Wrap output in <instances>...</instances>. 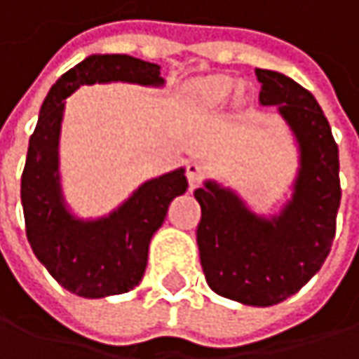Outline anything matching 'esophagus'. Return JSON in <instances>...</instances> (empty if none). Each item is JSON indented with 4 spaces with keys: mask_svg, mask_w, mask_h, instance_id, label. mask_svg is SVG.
Instances as JSON below:
<instances>
[{
    "mask_svg": "<svg viewBox=\"0 0 359 359\" xmlns=\"http://www.w3.org/2000/svg\"><path fill=\"white\" fill-rule=\"evenodd\" d=\"M184 175H187V179H189L191 189H195L201 182V179H203V175H205V166L201 164L199 160H191V162H187Z\"/></svg>",
    "mask_w": 359,
    "mask_h": 359,
    "instance_id": "obj_1",
    "label": "esophagus"
}]
</instances>
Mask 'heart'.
Segmentation results:
<instances>
[{
    "instance_id": "obj_1",
    "label": "heart",
    "mask_w": 359,
    "mask_h": 359,
    "mask_svg": "<svg viewBox=\"0 0 359 359\" xmlns=\"http://www.w3.org/2000/svg\"><path fill=\"white\" fill-rule=\"evenodd\" d=\"M231 89V81L225 79V76H211V79H205L197 83V91L201 97L209 99V101H217L229 93Z\"/></svg>"
}]
</instances>
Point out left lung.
I'll return each mask as SVG.
<instances>
[{"label": "left lung", "mask_w": 359, "mask_h": 359, "mask_svg": "<svg viewBox=\"0 0 359 359\" xmlns=\"http://www.w3.org/2000/svg\"><path fill=\"white\" fill-rule=\"evenodd\" d=\"M260 103L278 105L301 146L292 201L274 219L250 213L233 193L207 182L195 191L205 280L225 299L270 306L299 292L319 272L335 238L341 201L339 150L317 99L274 71L256 69Z\"/></svg>", "instance_id": "1"}]
</instances>
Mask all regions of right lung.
<instances>
[{"mask_svg":"<svg viewBox=\"0 0 359 359\" xmlns=\"http://www.w3.org/2000/svg\"><path fill=\"white\" fill-rule=\"evenodd\" d=\"M130 81L162 85L160 67L128 54H95L62 74L42 103L22 172L26 236L53 278L76 297L99 299L136 288L148 262V243L168 205L189 187L184 170L144 182L116 213L99 222L71 217L60 201L56 146L65 99L81 85Z\"/></svg>","mask_w":359,"mask_h":359,"instance_id":"add662e5","label":"right lung"}]
</instances>
